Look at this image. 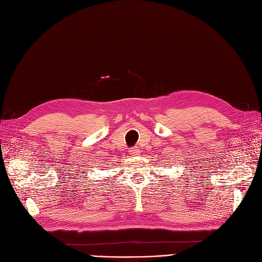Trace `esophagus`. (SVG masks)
I'll use <instances>...</instances> for the list:
<instances>
[{
  "instance_id": "1",
  "label": "esophagus",
  "mask_w": 262,
  "mask_h": 262,
  "mask_svg": "<svg viewBox=\"0 0 262 262\" xmlns=\"http://www.w3.org/2000/svg\"><path fill=\"white\" fill-rule=\"evenodd\" d=\"M140 151H139V149H137V148H132L130 150H129V154H133V156H137V154L139 153Z\"/></svg>"
}]
</instances>
